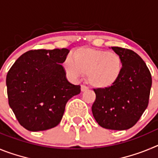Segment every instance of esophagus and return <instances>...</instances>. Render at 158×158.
I'll return each mask as SVG.
<instances>
[{
    "label": "esophagus",
    "mask_w": 158,
    "mask_h": 158,
    "mask_svg": "<svg viewBox=\"0 0 158 158\" xmlns=\"http://www.w3.org/2000/svg\"><path fill=\"white\" fill-rule=\"evenodd\" d=\"M81 92L88 91V90H89V88L86 87L85 85H81Z\"/></svg>",
    "instance_id": "esophagus-1"
}]
</instances>
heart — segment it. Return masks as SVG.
<instances>
[{"label":"heart","instance_id":"obj_1","mask_svg":"<svg viewBox=\"0 0 158 158\" xmlns=\"http://www.w3.org/2000/svg\"><path fill=\"white\" fill-rule=\"evenodd\" d=\"M63 68L73 80L87 74L89 83L96 89L110 88L118 81L123 70L120 56L113 51L80 47L66 57Z\"/></svg>","mask_w":158,"mask_h":158}]
</instances>
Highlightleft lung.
<instances>
[{
    "label": "left lung",
    "instance_id": "left-lung-1",
    "mask_svg": "<svg viewBox=\"0 0 158 158\" xmlns=\"http://www.w3.org/2000/svg\"><path fill=\"white\" fill-rule=\"evenodd\" d=\"M111 49L122 59V73L111 87L94 89L96 100L92 111L100 127L123 131L135 126L146 109L152 77L139 54L122 47Z\"/></svg>",
    "mask_w": 158,
    "mask_h": 158
}]
</instances>
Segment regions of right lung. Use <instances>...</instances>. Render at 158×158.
Masks as SVG:
<instances>
[{
  "mask_svg": "<svg viewBox=\"0 0 158 158\" xmlns=\"http://www.w3.org/2000/svg\"><path fill=\"white\" fill-rule=\"evenodd\" d=\"M69 52L66 48L29 51L8 72V104L25 129L40 131L56 127L67 101L80 93L81 86L68 81L61 65Z\"/></svg>",
  "mask_w": 158,
  "mask_h": 158,
  "instance_id": "obj_1",
  "label": "right lung"
}]
</instances>
